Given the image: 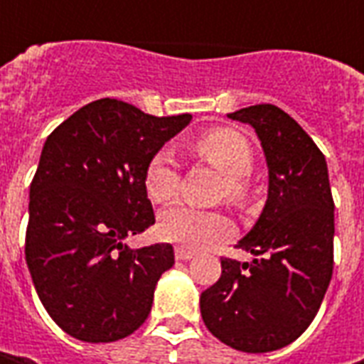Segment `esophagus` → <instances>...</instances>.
Wrapping results in <instances>:
<instances>
[{"mask_svg": "<svg viewBox=\"0 0 364 364\" xmlns=\"http://www.w3.org/2000/svg\"><path fill=\"white\" fill-rule=\"evenodd\" d=\"M174 257L178 259V261H188V259L194 257V251H190V249H184V247H176Z\"/></svg>", "mask_w": 364, "mask_h": 364, "instance_id": "34e87169", "label": "esophagus"}]
</instances>
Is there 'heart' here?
I'll return each instance as SVG.
<instances>
[{"instance_id": "heart-1", "label": "heart", "mask_w": 364, "mask_h": 364, "mask_svg": "<svg viewBox=\"0 0 364 364\" xmlns=\"http://www.w3.org/2000/svg\"><path fill=\"white\" fill-rule=\"evenodd\" d=\"M196 160L208 164L223 174L217 190L218 200H227L235 208H247L253 200L249 174L255 164V151L243 133L231 127H213L196 135L188 144ZM180 170L168 154H156L147 161L144 188L154 203H170L180 192ZM158 232L170 243L188 249H200L227 239L232 232L229 218L217 210H196L190 206H172L158 220Z\"/></svg>"}]
</instances>
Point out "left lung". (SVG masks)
<instances>
[{
	"label": "left lung",
	"mask_w": 364,
	"mask_h": 364,
	"mask_svg": "<svg viewBox=\"0 0 364 364\" xmlns=\"http://www.w3.org/2000/svg\"><path fill=\"white\" fill-rule=\"evenodd\" d=\"M229 117L257 132L269 194L237 245L255 259H220L223 273L203 291L200 314L220 343L269 353L294 343L324 300L334 269V200L324 154L286 111L261 103Z\"/></svg>",
	"instance_id": "8db88e82"
}]
</instances>
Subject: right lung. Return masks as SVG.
Masks as SVG:
<instances>
[{"label": "right lung", "mask_w": 364, "mask_h": 364, "mask_svg": "<svg viewBox=\"0 0 364 364\" xmlns=\"http://www.w3.org/2000/svg\"><path fill=\"white\" fill-rule=\"evenodd\" d=\"M190 119L99 99L48 135L30 184L26 263L38 298L66 334L113 343L146 322L174 249H129L123 239L156 223L144 172Z\"/></svg>", "instance_id": "add662e5"}]
</instances>
